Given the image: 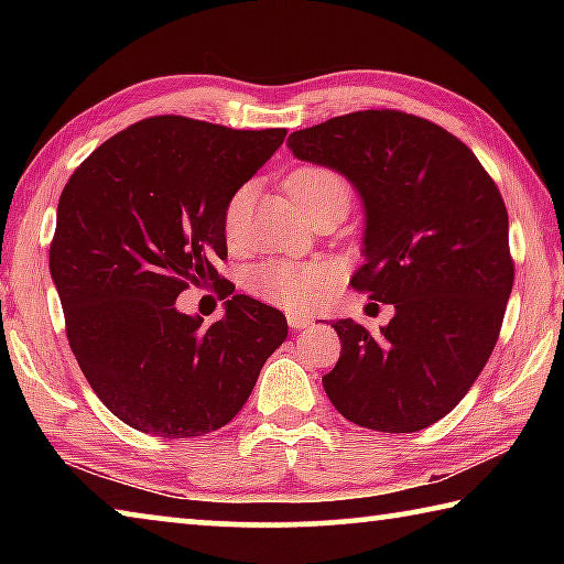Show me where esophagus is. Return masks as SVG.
<instances>
[{"mask_svg": "<svg viewBox=\"0 0 564 564\" xmlns=\"http://www.w3.org/2000/svg\"><path fill=\"white\" fill-rule=\"evenodd\" d=\"M285 321H289V326H291L293 330H303V328L313 326V318L305 316V313H299V311H289V313H285Z\"/></svg>", "mask_w": 564, "mask_h": 564, "instance_id": "obj_1", "label": "esophagus"}]
</instances>
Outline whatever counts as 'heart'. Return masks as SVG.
<instances>
[{
	"instance_id": "obj_1",
	"label": "heart",
	"mask_w": 564,
	"mask_h": 564,
	"mask_svg": "<svg viewBox=\"0 0 564 564\" xmlns=\"http://www.w3.org/2000/svg\"><path fill=\"white\" fill-rule=\"evenodd\" d=\"M285 188L299 206V212L313 204L343 198L350 202V186L338 171L328 166H301L285 178ZM251 202V186L236 188L228 198L224 212V231L228 241H234L241 228L243 216ZM336 265L328 261H289L269 259L251 265L243 275V289L259 301L283 305V308H305V305L321 301L336 281Z\"/></svg>"
}]
</instances>
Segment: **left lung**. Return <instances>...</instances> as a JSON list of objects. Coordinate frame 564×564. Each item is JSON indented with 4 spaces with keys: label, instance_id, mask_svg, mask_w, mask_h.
Here are the masks:
<instances>
[{
    "label": "left lung",
    "instance_id": "left-lung-1",
    "mask_svg": "<svg viewBox=\"0 0 564 564\" xmlns=\"http://www.w3.org/2000/svg\"><path fill=\"white\" fill-rule=\"evenodd\" d=\"M289 147L356 186L366 263L350 283L395 305L376 336L333 323L340 358L326 395L360 427L423 431L460 403L500 336L514 281L500 188L451 131L395 109L293 131Z\"/></svg>",
    "mask_w": 564,
    "mask_h": 564
}]
</instances>
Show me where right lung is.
Listing matches in <instances>:
<instances>
[{
	"label": "right lung",
	"mask_w": 564,
	"mask_h": 564,
	"mask_svg": "<svg viewBox=\"0 0 564 564\" xmlns=\"http://www.w3.org/2000/svg\"><path fill=\"white\" fill-rule=\"evenodd\" d=\"M283 139L151 117L91 151L62 191L50 271L66 338L101 403L141 433L231 423L289 336L281 311L234 291L208 328L176 311L188 285H226V204Z\"/></svg>",
	"instance_id": "add662e5"
}]
</instances>
